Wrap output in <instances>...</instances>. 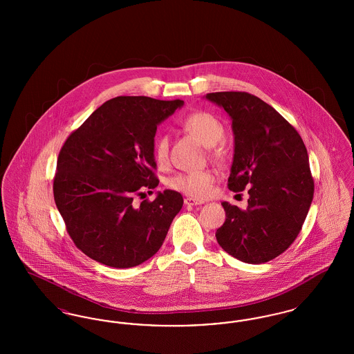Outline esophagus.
<instances>
[{"mask_svg": "<svg viewBox=\"0 0 354 354\" xmlns=\"http://www.w3.org/2000/svg\"><path fill=\"white\" fill-rule=\"evenodd\" d=\"M203 203H204V201L194 199V198H185V205H201Z\"/></svg>", "mask_w": 354, "mask_h": 354, "instance_id": "esophagus-1", "label": "esophagus"}]
</instances>
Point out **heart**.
I'll return each mask as SVG.
<instances>
[{
	"instance_id": "b5f03b06",
	"label": "heart",
	"mask_w": 354,
	"mask_h": 354,
	"mask_svg": "<svg viewBox=\"0 0 354 354\" xmlns=\"http://www.w3.org/2000/svg\"><path fill=\"white\" fill-rule=\"evenodd\" d=\"M182 126L187 133L195 136L203 146L214 147L224 136V127L219 119L209 113H194L185 117ZM153 156L156 162L166 163L169 159V136L160 135L153 146ZM215 176L211 171H189L180 172L172 176L169 185L172 189L183 192L185 195L203 198L207 196L214 185Z\"/></svg>"
}]
</instances>
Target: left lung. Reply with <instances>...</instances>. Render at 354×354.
<instances>
[{"label": "left lung", "mask_w": 354, "mask_h": 354, "mask_svg": "<svg viewBox=\"0 0 354 354\" xmlns=\"http://www.w3.org/2000/svg\"><path fill=\"white\" fill-rule=\"evenodd\" d=\"M225 110L235 138L228 188L248 189L247 209L221 203L220 247L240 261L261 264L288 250L300 234L315 183L303 139L272 106L241 91L205 95Z\"/></svg>", "instance_id": "1"}]
</instances>
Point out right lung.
I'll use <instances>...</instances> for the list:
<instances>
[{"instance_id":"1","label":"right lung","mask_w":354,"mask_h":354,"mask_svg":"<svg viewBox=\"0 0 354 354\" xmlns=\"http://www.w3.org/2000/svg\"><path fill=\"white\" fill-rule=\"evenodd\" d=\"M185 102L117 97L104 102L62 146L54 201L74 244L113 268H131L162 247L183 207L172 189L135 205V195L159 185L153 174L156 127Z\"/></svg>"}]
</instances>
